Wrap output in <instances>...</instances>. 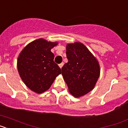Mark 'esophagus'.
I'll list each match as a JSON object with an SVG mask.
<instances>
[{"instance_id": "esophagus-1", "label": "esophagus", "mask_w": 128, "mask_h": 128, "mask_svg": "<svg viewBox=\"0 0 128 128\" xmlns=\"http://www.w3.org/2000/svg\"><path fill=\"white\" fill-rule=\"evenodd\" d=\"M63 64H64L63 63H60V64H59V66H60V68H62V66H63Z\"/></svg>"}]
</instances>
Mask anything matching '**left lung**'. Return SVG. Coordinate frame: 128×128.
Here are the masks:
<instances>
[{
    "mask_svg": "<svg viewBox=\"0 0 128 128\" xmlns=\"http://www.w3.org/2000/svg\"><path fill=\"white\" fill-rule=\"evenodd\" d=\"M66 50L68 62L62 68V74L70 93L81 98L94 88L100 76V65L82 43L67 44Z\"/></svg>",
    "mask_w": 128,
    "mask_h": 128,
    "instance_id": "obj_1",
    "label": "left lung"
}]
</instances>
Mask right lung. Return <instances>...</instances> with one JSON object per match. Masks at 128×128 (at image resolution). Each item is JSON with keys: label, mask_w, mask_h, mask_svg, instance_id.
I'll return each mask as SVG.
<instances>
[{"label": "right lung", "mask_w": 128, "mask_h": 128, "mask_svg": "<svg viewBox=\"0 0 128 128\" xmlns=\"http://www.w3.org/2000/svg\"><path fill=\"white\" fill-rule=\"evenodd\" d=\"M58 44L44 38L35 40L28 44L19 54L17 69L20 78L30 90L36 94L50 88L62 70L54 62L51 48Z\"/></svg>", "instance_id": "add662e5"}]
</instances>
